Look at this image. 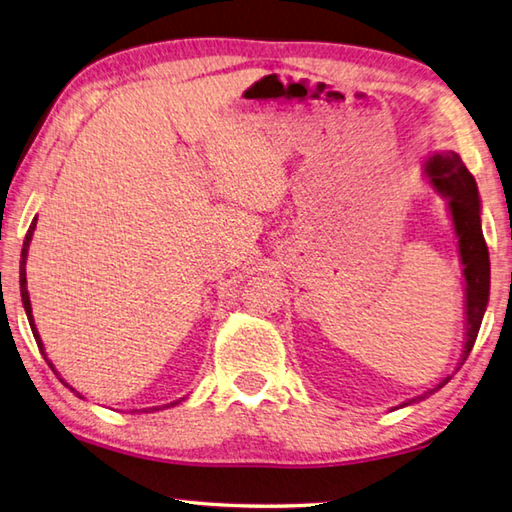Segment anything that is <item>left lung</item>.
I'll use <instances>...</instances> for the list:
<instances>
[{
    "label": "left lung",
    "instance_id": "1",
    "mask_svg": "<svg viewBox=\"0 0 512 512\" xmlns=\"http://www.w3.org/2000/svg\"><path fill=\"white\" fill-rule=\"evenodd\" d=\"M427 174L434 183V188L450 199V212L454 221V230H457L459 237V253H461V264L463 275H466V320H468V331H466V349H463V360L461 365L470 356L472 347H475L477 333L483 320V311H486L488 304V293H490V257H488V246L486 239H483L481 232V219H479V192L475 176L468 172V167L463 165L461 156L457 152H439L434 154L430 163H427ZM452 376L443 380L439 387L430 389L427 394H434L436 389H441L448 383ZM416 396L405 405L423 401L427 396Z\"/></svg>",
    "mask_w": 512,
    "mask_h": 512
}]
</instances>
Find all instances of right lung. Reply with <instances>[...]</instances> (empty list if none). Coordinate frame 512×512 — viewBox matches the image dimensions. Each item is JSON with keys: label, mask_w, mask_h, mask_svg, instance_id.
Listing matches in <instances>:
<instances>
[{"label": "right lung", "mask_w": 512, "mask_h": 512, "mask_svg": "<svg viewBox=\"0 0 512 512\" xmlns=\"http://www.w3.org/2000/svg\"><path fill=\"white\" fill-rule=\"evenodd\" d=\"M33 230H35V219L33 224L29 226V232H26V239H24V246H22V264H20V291H22V302H24V309H26V315H29V324H31V331L35 336V342L37 347H40L42 356H44V347H42V340L40 336H37V329L33 324V315H31V300H29V291H26V253H29V244H31V237H33ZM53 367V365H51ZM80 396V394H78ZM172 405V403H170ZM170 405H163V407H170ZM159 410V407H152V412Z\"/></svg>", "instance_id": "add662e5"}]
</instances>
